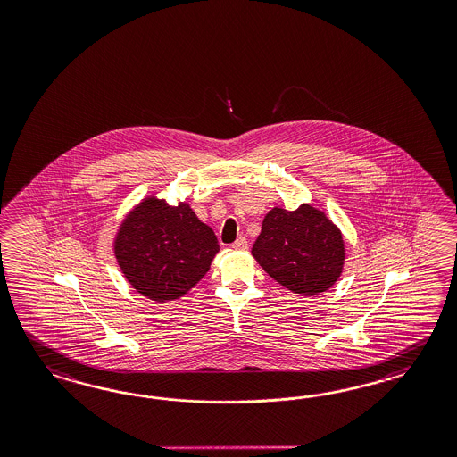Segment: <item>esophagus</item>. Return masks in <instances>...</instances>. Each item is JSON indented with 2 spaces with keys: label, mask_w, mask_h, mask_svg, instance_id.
<instances>
[{
  "label": "esophagus",
  "mask_w": 457,
  "mask_h": 457,
  "mask_svg": "<svg viewBox=\"0 0 457 457\" xmlns=\"http://www.w3.org/2000/svg\"><path fill=\"white\" fill-rule=\"evenodd\" d=\"M231 246L235 249H246L248 248V241H246V237H237Z\"/></svg>",
  "instance_id": "obj_1"
}]
</instances>
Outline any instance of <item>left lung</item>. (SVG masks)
Masks as SVG:
<instances>
[{
	"label": "left lung",
	"mask_w": 457,
	"mask_h": 457,
	"mask_svg": "<svg viewBox=\"0 0 457 457\" xmlns=\"http://www.w3.org/2000/svg\"><path fill=\"white\" fill-rule=\"evenodd\" d=\"M251 253L270 277L303 296L332 288L345 262L340 229L310 204L271 209Z\"/></svg>",
	"instance_id": "1"
}]
</instances>
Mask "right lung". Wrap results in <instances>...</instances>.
Instances as JSON below:
<instances>
[{
  "mask_svg": "<svg viewBox=\"0 0 457 457\" xmlns=\"http://www.w3.org/2000/svg\"><path fill=\"white\" fill-rule=\"evenodd\" d=\"M127 281L149 300H178L209 271L218 237L187 203L169 206L147 197L134 209L113 241Z\"/></svg>",
  "mask_w": 457,
  "mask_h": 457,
  "instance_id": "add662e5",
  "label": "right lung"
}]
</instances>
